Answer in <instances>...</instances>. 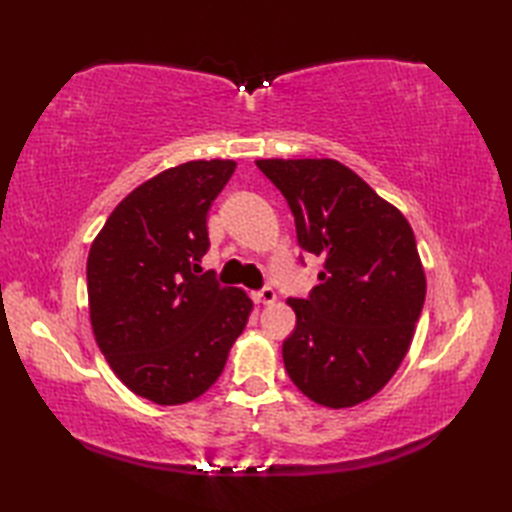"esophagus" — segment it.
I'll return each instance as SVG.
<instances>
[{"instance_id":"obj_1","label":"esophagus","mask_w":512,"mask_h":512,"mask_svg":"<svg viewBox=\"0 0 512 512\" xmlns=\"http://www.w3.org/2000/svg\"><path fill=\"white\" fill-rule=\"evenodd\" d=\"M277 299V292L270 288V286H264L262 290L255 292V301L257 303H273Z\"/></svg>"}]
</instances>
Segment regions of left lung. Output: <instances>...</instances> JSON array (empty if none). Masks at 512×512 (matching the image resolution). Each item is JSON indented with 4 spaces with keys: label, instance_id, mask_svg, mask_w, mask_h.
Listing matches in <instances>:
<instances>
[{
    "label": "left lung",
    "instance_id": "1",
    "mask_svg": "<svg viewBox=\"0 0 512 512\" xmlns=\"http://www.w3.org/2000/svg\"><path fill=\"white\" fill-rule=\"evenodd\" d=\"M295 215L299 246L323 257L308 299H288L292 383L323 407L372 398L405 358L427 295L416 237L396 206L330 158L257 160ZM303 262V257H301Z\"/></svg>",
    "mask_w": 512,
    "mask_h": 512
}]
</instances>
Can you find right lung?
Returning a JSON list of instances; mask_svg holds the SVG:
<instances>
[{
	"label": "right lung",
	"instance_id": "add662e5",
	"mask_svg": "<svg viewBox=\"0 0 512 512\" xmlns=\"http://www.w3.org/2000/svg\"><path fill=\"white\" fill-rule=\"evenodd\" d=\"M233 160H191L134 189L107 217L88 257L92 330L114 374L156 405L209 389L246 328L253 301L200 273L206 213Z\"/></svg>",
	"mask_w": 512,
	"mask_h": 512
}]
</instances>
